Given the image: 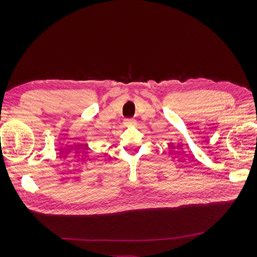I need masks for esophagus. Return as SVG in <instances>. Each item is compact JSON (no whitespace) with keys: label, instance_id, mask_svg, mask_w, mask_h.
Returning <instances> with one entry per match:
<instances>
[{"label":"esophagus","instance_id":"1","mask_svg":"<svg viewBox=\"0 0 257 257\" xmlns=\"http://www.w3.org/2000/svg\"><path fill=\"white\" fill-rule=\"evenodd\" d=\"M134 123H135L134 119H125V120H124V124H125V125H127V126L133 125Z\"/></svg>","mask_w":257,"mask_h":257}]
</instances>
